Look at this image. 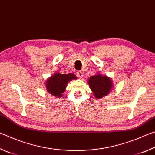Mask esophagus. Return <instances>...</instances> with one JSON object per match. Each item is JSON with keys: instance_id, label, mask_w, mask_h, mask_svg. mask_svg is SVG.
Segmentation results:
<instances>
[{"instance_id": "esophagus-1", "label": "esophagus", "mask_w": 155, "mask_h": 155, "mask_svg": "<svg viewBox=\"0 0 155 155\" xmlns=\"http://www.w3.org/2000/svg\"><path fill=\"white\" fill-rule=\"evenodd\" d=\"M77 77L79 78H82L83 77V71H77Z\"/></svg>"}]
</instances>
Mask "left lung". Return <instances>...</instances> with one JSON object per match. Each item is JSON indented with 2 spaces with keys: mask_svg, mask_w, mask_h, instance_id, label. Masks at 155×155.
Wrapping results in <instances>:
<instances>
[{
  "mask_svg": "<svg viewBox=\"0 0 155 155\" xmlns=\"http://www.w3.org/2000/svg\"><path fill=\"white\" fill-rule=\"evenodd\" d=\"M87 82L94 96L97 99L108 95L114 87L111 78L100 73L91 76L89 78Z\"/></svg>",
  "mask_w": 155,
  "mask_h": 155,
  "instance_id": "1",
  "label": "left lung"
}]
</instances>
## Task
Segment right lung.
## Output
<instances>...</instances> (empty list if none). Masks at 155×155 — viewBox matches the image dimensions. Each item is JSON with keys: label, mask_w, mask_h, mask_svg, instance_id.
Segmentation results:
<instances>
[{"label": "right lung", "mask_w": 155, "mask_h": 155, "mask_svg": "<svg viewBox=\"0 0 155 155\" xmlns=\"http://www.w3.org/2000/svg\"><path fill=\"white\" fill-rule=\"evenodd\" d=\"M73 79H77L73 73L61 74L56 72L51 76L46 81V89L48 92L57 98L63 96V93L65 90L68 83Z\"/></svg>", "instance_id": "add662e5"}]
</instances>
